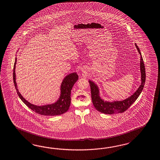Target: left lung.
Segmentation results:
<instances>
[{
    "mask_svg": "<svg viewBox=\"0 0 160 160\" xmlns=\"http://www.w3.org/2000/svg\"><path fill=\"white\" fill-rule=\"evenodd\" d=\"M135 44L136 48L140 55V70L141 72V84L133 94L129 98L120 101H106L102 99L100 94L98 86L91 80H89L91 90V97L92 102L97 110L106 114H113L115 113H122L127 110L128 108L135 102L143 89L146 81V71L143 60L140 53L139 48Z\"/></svg>",
    "mask_w": 160,
    "mask_h": 160,
    "instance_id": "left-lung-1",
    "label": "left lung"
}]
</instances>
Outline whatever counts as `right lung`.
<instances>
[{
	"label": "right lung",
	"instance_id": "add662e5",
	"mask_svg": "<svg viewBox=\"0 0 160 160\" xmlns=\"http://www.w3.org/2000/svg\"><path fill=\"white\" fill-rule=\"evenodd\" d=\"M16 62L17 58H16L13 68V81L17 94L27 106L39 114L46 116H55L62 114L68 110L71 104V89L74 83L77 81L78 79V75L77 72L69 74L63 79L60 86V95L56 102L42 106H37L28 102L18 91L15 73Z\"/></svg>",
	"mask_w": 160,
	"mask_h": 160
}]
</instances>
